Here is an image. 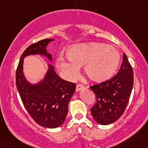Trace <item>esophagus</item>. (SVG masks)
Returning <instances> with one entry per match:
<instances>
[{"label": "esophagus", "instance_id": "34e87169", "mask_svg": "<svg viewBox=\"0 0 148 148\" xmlns=\"http://www.w3.org/2000/svg\"><path fill=\"white\" fill-rule=\"evenodd\" d=\"M84 88V86L82 84H79V85L77 86V87H76V90H77V91H80V90H83V89Z\"/></svg>", "mask_w": 148, "mask_h": 148}]
</instances>
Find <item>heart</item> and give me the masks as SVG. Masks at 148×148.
<instances>
[{"label":"heart","mask_w":148,"mask_h":148,"mask_svg":"<svg viewBox=\"0 0 148 148\" xmlns=\"http://www.w3.org/2000/svg\"><path fill=\"white\" fill-rule=\"evenodd\" d=\"M68 59L57 58L56 67L68 81L79 77V67L84 66L86 76L92 82L103 83L111 79L118 70L121 56L116 48L100 42L78 43L65 50Z\"/></svg>","instance_id":"1"}]
</instances>
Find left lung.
<instances>
[{
    "mask_svg": "<svg viewBox=\"0 0 148 148\" xmlns=\"http://www.w3.org/2000/svg\"><path fill=\"white\" fill-rule=\"evenodd\" d=\"M134 85V72L126 54L117 74L111 80L90 88L95 92L96 103L90 109L94 120L99 124L116 121L124 112Z\"/></svg>",
    "mask_w": 148,
    "mask_h": 148,
    "instance_id": "8db88e82",
    "label": "left lung"
}]
</instances>
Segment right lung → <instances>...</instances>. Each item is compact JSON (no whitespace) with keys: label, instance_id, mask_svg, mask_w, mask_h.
<instances>
[{"label":"right lung","instance_id":"1","mask_svg":"<svg viewBox=\"0 0 148 148\" xmlns=\"http://www.w3.org/2000/svg\"><path fill=\"white\" fill-rule=\"evenodd\" d=\"M53 40H41L29 46L22 53L16 71V86L24 108L37 124L50 129L59 127L64 123L76 84L62 79L50 64H48L43 79L32 84L25 77L23 65L24 59L29 56L39 55L53 61L46 47Z\"/></svg>","mask_w":148,"mask_h":148}]
</instances>
